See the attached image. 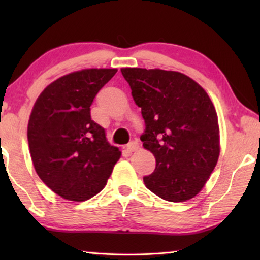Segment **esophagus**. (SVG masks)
Segmentation results:
<instances>
[{"instance_id":"esophagus-1","label":"esophagus","mask_w":260,"mask_h":260,"mask_svg":"<svg viewBox=\"0 0 260 260\" xmlns=\"http://www.w3.org/2000/svg\"><path fill=\"white\" fill-rule=\"evenodd\" d=\"M140 144L138 141H132V142H129L128 144H127V151L128 152H133V151H136L139 149Z\"/></svg>"}]
</instances>
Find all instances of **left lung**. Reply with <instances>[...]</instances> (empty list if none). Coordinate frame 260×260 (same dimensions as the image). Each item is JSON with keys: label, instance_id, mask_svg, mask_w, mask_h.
<instances>
[{"label": "left lung", "instance_id": "1", "mask_svg": "<svg viewBox=\"0 0 260 260\" xmlns=\"http://www.w3.org/2000/svg\"><path fill=\"white\" fill-rule=\"evenodd\" d=\"M121 73L146 124L140 139L156 158L144 184L165 201L192 199L220 153L218 117L209 95L180 72L125 68Z\"/></svg>", "mask_w": 260, "mask_h": 260}]
</instances>
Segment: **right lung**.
<instances>
[{"instance_id":"right-lung-1","label":"right lung","mask_w":260,"mask_h":260,"mask_svg":"<svg viewBox=\"0 0 260 260\" xmlns=\"http://www.w3.org/2000/svg\"><path fill=\"white\" fill-rule=\"evenodd\" d=\"M116 72L87 69L67 74L47 86L33 107L27 139L34 169L65 200L83 202L99 193L120 158L90 117L95 96Z\"/></svg>"}]
</instances>
